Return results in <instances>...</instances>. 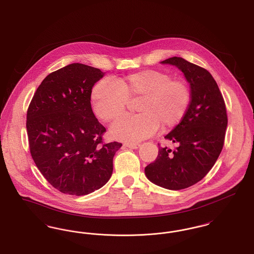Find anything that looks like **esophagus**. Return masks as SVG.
<instances>
[{"instance_id":"1","label":"esophagus","mask_w":254,"mask_h":254,"mask_svg":"<svg viewBox=\"0 0 254 254\" xmlns=\"http://www.w3.org/2000/svg\"><path fill=\"white\" fill-rule=\"evenodd\" d=\"M125 146L126 147H127V148H129V149H138L141 145L139 144V143H126L125 144Z\"/></svg>"}]
</instances>
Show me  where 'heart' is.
Returning <instances> with one entry per match:
<instances>
[{
    "label": "heart",
    "mask_w": 254,
    "mask_h": 254,
    "mask_svg": "<svg viewBox=\"0 0 254 254\" xmlns=\"http://www.w3.org/2000/svg\"><path fill=\"white\" fill-rule=\"evenodd\" d=\"M92 105L100 119L111 123L126 111L128 102H136L135 116L117 121L110 134L117 140L138 142L176 127L184 117L191 101L188 85L159 71L144 70L117 80L103 79L92 90Z\"/></svg>",
    "instance_id": "heart-1"
}]
</instances>
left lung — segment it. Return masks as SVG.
I'll list each match as a JSON object with an SVG mask.
<instances>
[{
  "mask_svg": "<svg viewBox=\"0 0 254 254\" xmlns=\"http://www.w3.org/2000/svg\"><path fill=\"white\" fill-rule=\"evenodd\" d=\"M162 64L174 65L190 83L191 101L186 114L166 139L178 144L174 150L158 149V155L145 168L149 181L169 190L188 188L203 179L217 161L227 127L224 98L207 70L182 58Z\"/></svg>",
  "mask_w": 254,
  "mask_h": 254,
  "instance_id": "obj_1",
  "label": "left lung"
}]
</instances>
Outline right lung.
Listing matches in <instances>:
<instances>
[{
	"label": "right lung",
	"instance_id": "add662e5",
	"mask_svg": "<svg viewBox=\"0 0 254 254\" xmlns=\"http://www.w3.org/2000/svg\"><path fill=\"white\" fill-rule=\"evenodd\" d=\"M105 74L69 64L47 75L30 102L27 131L32 159L61 193L88 194L111 178L122 144L103 143L105 127L91 107L92 88Z\"/></svg>",
	"mask_w": 254,
	"mask_h": 254
}]
</instances>
